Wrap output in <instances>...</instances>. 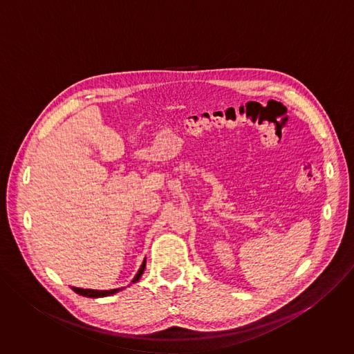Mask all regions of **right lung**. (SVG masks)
Wrapping results in <instances>:
<instances>
[{
  "instance_id": "1",
  "label": "right lung",
  "mask_w": 354,
  "mask_h": 354,
  "mask_svg": "<svg viewBox=\"0 0 354 354\" xmlns=\"http://www.w3.org/2000/svg\"><path fill=\"white\" fill-rule=\"evenodd\" d=\"M144 269H145V261L142 262V265H141V268H140L138 273H137V274H136V277L133 279V283L138 281V279L141 277V274H142ZM73 290H74L77 294L84 295V297H89V298L108 297V295H112V294H115V292L120 291V288H115V290H86V288H77V287H73Z\"/></svg>"
}]
</instances>
